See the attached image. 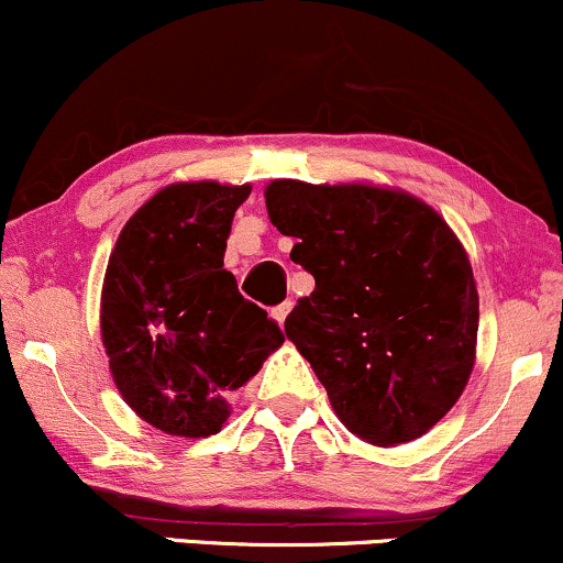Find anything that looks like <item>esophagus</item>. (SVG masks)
I'll return each instance as SVG.
<instances>
[{
  "label": "esophagus",
  "mask_w": 563,
  "mask_h": 563,
  "mask_svg": "<svg viewBox=\"0 0 563 563\" xmlns=\"http://www.w3.org/2000/svg\"><path fill=\"white\" fill-rule=\"evenodd\" d=\"M289 311H292V302H282L279 308H274V319H276V324L284 327V319H287Z\"/></svg>",
  "instance_id": "34e87169"
}]
</instances>
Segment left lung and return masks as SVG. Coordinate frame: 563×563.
Returning <instances> with one entry per match:
<instances>
[{
    "mask_svg": "<svg viewBox=\"0 0 563 563\" xmlns=\"http://www.w3.org/2000/svg\"><path fill=\"white\" fill-rule=\"evenodd\" d=\"M265 207L316 279L284 334L340 422L375 446L431 431L468 385L478 334L476 279L446 220L372 183L271 180Z\"/></svg>",
    "mask_w": 563,
    "mask_h": 563,
    "instance_id": "8db88e82",
    "label": "left lung"
}]
</instances>
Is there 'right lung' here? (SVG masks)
I'll use <instances>...</instances> for the list:
<instances>
[{
	"label": "right lung",
	"instance_id": "right-lung-1",
	"mask_svg": "<svg viewBox=\"0 0 563 563\" xmlns=\"http://www.w3.org/2000/svg\"><path fill=\"white\" fill-rule=\"evenodd\" d=\"M252 188L169 183L124 223L106 265L100 340L137 418L183 439L229 420V396L284 343L276 321L223 268L233 214Z\"/></svg>",
	"mask_w": 563,
	"mask_h": 563
}]
</instances>
